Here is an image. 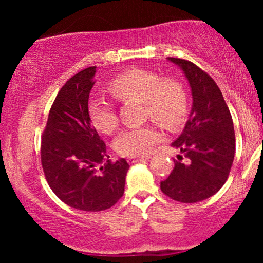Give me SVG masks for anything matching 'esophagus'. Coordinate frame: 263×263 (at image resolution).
<instances>
[{
  "instance_id": "1",
  "label": "esophagus",
  "mask_w": 263,
  "mask_h": 263,
  "mask_svg": "<svg viewBox=\"0 0 263 263\" xmlns=\"http://www.w3.org/2000/svg\"><path fill=\"white\" fill-rule=\"evenodd\" d=\"M151 156H138V157H128V162L129 163H137V162H141V161H147V159H149Z\"/></svg>"
}]
</instances>
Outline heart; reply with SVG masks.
<instances>
[{
    "mask_svg": "<svg viewBox=\"0 0 263 263\" xmlns=\"http://www.w3.org/2000/svg\"><path fill=\"white\" fill-rule=\"evenodd\" d=\"M108 89L119 100L138 99L143 101V116L168 129L177 127L188 110V96L183 84L176 79H163L152 71H126L115 78ZM87 112L93 127L102 134H111L117 127L119 117L114 102L104 96L90 99ZM161 137L155 125L134 126L117 136L114 147L122 156H141L161 141Z\"/></svg>",
    "mask_w": 263,
    "mask_h": 263,
    "instance_id": "obj_1",
    "label": "heart"
}]
</instances>
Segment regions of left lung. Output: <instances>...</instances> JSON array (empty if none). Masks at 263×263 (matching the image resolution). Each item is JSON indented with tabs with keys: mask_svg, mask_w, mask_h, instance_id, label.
<instances>
[{
	"mask_svg": "<svg viewBox=\"0 0 263 263\" xmlns=\"http://www.w3.org/2000/svg\"><path fill=\"white\" fill-rule=\"evenodd\" d=\"M188 80L193 105L179 137L172 143L186 162L174 161L170 177L161 182L167 197L180 203H198L224 185L235 156L234 122L219 86L189 60L167 58ZM178 159L183 157L178 155Z\"/></svg>",
	"mask_w": 263,
	"mask_h": 263,
	"instance_id": "8db88e82",
	"label": "left lung"
}]
</instances>
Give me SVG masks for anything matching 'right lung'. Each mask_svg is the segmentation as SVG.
<instances>
[{
    "mask_svg": "<svg viewBox=\"0 0 263 263\" xmlns=\"http://www.w3.org/2000/svg\"><path fill=\"white\" fill-rule=\"evenodd\" d=\"M95 73L96 66L84 69L60 89L41 146L42 167L50 189L63 203L84 211L106 210L116 204L125 192L129 168L126 159H108L106 144L89 119Z\"/></svg>",
    "mask_w": 263,
    "mask_h": 263,
    "instance_id": "obj_1",
    "label": "right lung"
}]
</instances>
